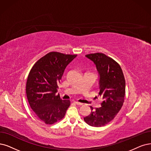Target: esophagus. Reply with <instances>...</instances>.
<instances>
[{
  "label": "esophagus",
  "mask_w": 151,
  "mask_h": 151,
  "mask_svg": "<svg viewBox=\"0 0 151 151\" xmlns=\"http://www.w3.org/2000/svg\"><path fill=\"white\" fill-rule=\"evenodd\" d=\"M74 102H75V104H78V105H80V106L83 105V103H80V102H78V101H74Z\"/></svg>",
  "instance_id": "obj_1"
}]
</instances>
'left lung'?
<instances>
[{"mask_svg":"<svg viewBox=\"0 0 151 151\" xmlns=\"http://www.w3.org/2000/svg\"><path fill=\"white\" fill-rule=\"evenodd\" d=\"M96 65L99 74V95L103 98L101 107L93 109L84 118L88 124L101 127L112 121L119 113L124 101L125 78L120 65L115 60L102 53L86 55Z\"/></svg>","mask_w":151,"mask_h":151,"instance_id":"obj_1","label":"left lung"}]
</instances>
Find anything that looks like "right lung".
<instances>
[{"label":"right lung","mask_w":151,"mask_h":151,"mask_svg":"<svg viewBox=\"0 0 151 151\" xmlns=\"http://www.w3.org/2000/svg\"><path fill=\"white\" fill-rule=\"evenodd\" d=\"M76 56L50 52L39 59L30 71L26 84L28 101L36 116L47 124L62 119L70 106L69 99H61L56 93L66 66Z\"/></svg>","instance_id":"add662e5"}]
</instances>
